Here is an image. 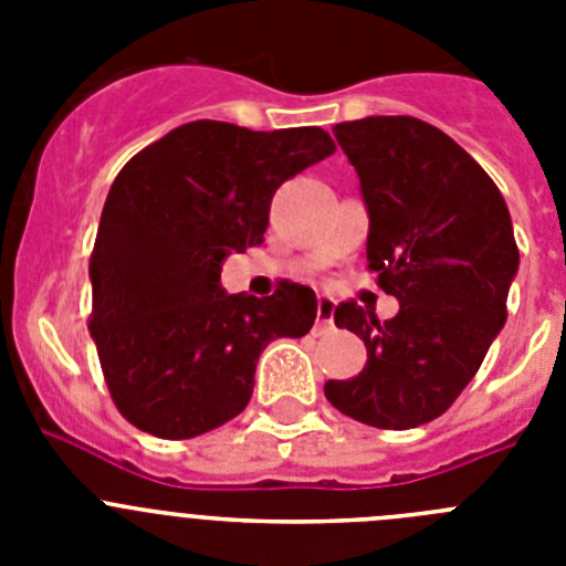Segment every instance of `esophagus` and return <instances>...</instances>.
I'll return each mask as SVG.
<instances>
[{"instance_id": "esophagus-1", "label": "esophagus", "mask_w": 566, "mask_h": 566, "mask_svg": "<svg viewBox=\"0 0 566 566\" xmlns=\"http://www.w3.org/2000/svg\"><path fill=\"white\" fill-rule=\"evenodd\" d=\"M334 297H328V294H319L317 297V328H332L334 323Z\"/></svg>"}]
</instances>
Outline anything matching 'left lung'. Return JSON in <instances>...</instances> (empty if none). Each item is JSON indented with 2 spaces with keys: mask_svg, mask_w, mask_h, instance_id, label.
Wrapping results in <instances>:
<instances>
[{
  "mask_svg": "<svg viewBox=\"0 0 566 566\" xmlns=\"http://www.w3.org/2000/svg\"><path fill=\"white\" fill-rule=\"evenodd\" d=\"M368 209V269L399 312L379 323L339 303L334 323L368 348L352 379H328V402L371 428L408 431L453 405L507 319L518 272L507 203L451 135L411 115L334 127Z\"/></svg>",
  "mask_w": 566,
  "mask_h": 566,
  "instance_id": "obj_1",
  "label": "left lung"
}]
</instances>
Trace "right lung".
<instances>
[{
    "instance_id": "add662e5",
    "label": "right lung",
    "mask_w": 566,
    "mask_h": 566,
    "mask_svg": "<svg viewBox=\"0 0 566 566\" xmlns=\"http://www.w3.org/2000/svg\"><path fill=\"white\" fill-rule=\"evenodd\" d=\"M332 153L319 127L189 122L118 172L90 258V337L127 422L161 439L221 428L252 399L263 348L308 334L312 289L229 294L221 266L263 243L280 184Z\"/></svg>"
}]
</instances>
